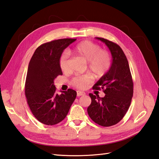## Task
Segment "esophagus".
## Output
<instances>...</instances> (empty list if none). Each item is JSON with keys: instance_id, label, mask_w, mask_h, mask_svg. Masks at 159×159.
Masks as SVG:
<instances>
[{"instance_id": "esophagus-1", "label": "esophagus", "mask_w": 159, "mask_h": 159, "mask_svg": "<svg viewBox=\"0 0 159 159\" xmlns=\"http://www.w3.org/2000/svg\"><path fill=\"white\" fill-rule=\"evenodd\" d=\"M85 94V92H80V91H77V96H84Z\"/></svg>"}]
</instances>
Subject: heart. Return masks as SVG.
I'll return each mask as SVG.
<instances>
[{
  "label": "heart",
  "instance_id": "b5f03b06",
  "mask_svg": "<svg viewBox=\"0 0 159 159\" xmlns=\"http://www.w3.org/2000/svg\"><path fill=\"white\" fill-rule=\"evenodd\" d=\"M72 52L80 58L88 61L89 70L94 75L102 77L105 74L111 66L110 53L106 50L101 49V47L91 41H83L77 44L72 50ZM69 52L64 51L59 58V66L63 72L69 70ZM92 82V77L89 74L77 76L73 78L71 81L72 85L80 89H85Z\"/></svg>",
  "mask_w": 159,
  "mask_h": 159
}]
</instances>
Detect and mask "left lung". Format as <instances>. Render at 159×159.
I'll list each match as a JSON object with an SVG mask.
<instances>
[{
  "label": "left lung",
  "mask_w": 159,
  "mask_h": 159,
  "mask_svg": "<svg viewBox=\"0 0 159 159\" xmlns=\"http://www.w3.org/2000/svg\"><path fill=\"white\" fill-rule=\"evenodd\" d=\"M96 39L109 48L112 63L109 71L93 87V89H103L105 96L100 98L89 93L92 103L87 113L94 122L108 127L117 124L126 115L133 96V82L129 64L120 46L106 39Z\"/></svg>",
  "instance_id": "1"
}]
</instances>
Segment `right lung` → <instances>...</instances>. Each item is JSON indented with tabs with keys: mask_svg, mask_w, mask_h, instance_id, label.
<instances>
[{
	"mask_svg": "<svg viewBox=\"0 0 159 159\" xmlns=\"http://www.w3.org/2000/svg\"><path fill=\"white\" fill-rule=\"evenodd\" d=\"M76 39L53 40L39 46L30 61L25 82V96L33 116L40 122L52 126L64 120L76 97L72 89L56 92L54 80L62 75L59 58Z\"/></svg>",
	"mask_w": 159,
	"mask_h": 159,
	"instance_id": "add662e5",
	"label": "right lung"
}]
</instances>
